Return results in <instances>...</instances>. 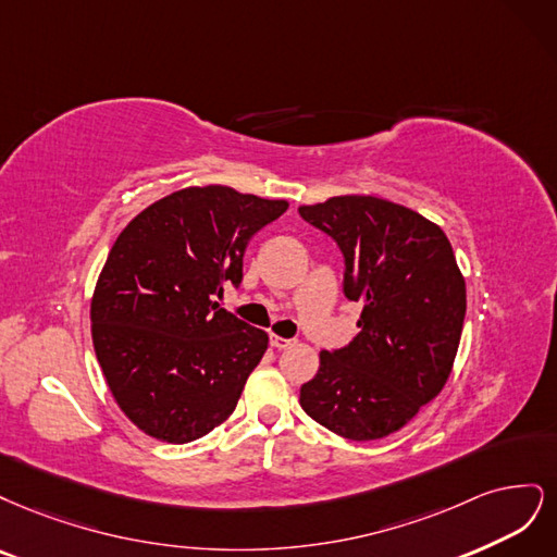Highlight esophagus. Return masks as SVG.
I'll return each mask as SVG.
<instances>
[{
	"label": "esophagus",
	"mask_w": 557,
	"mask_h": 557,
	"mask_svg": "<svg viewBox=\"0 0 557 557\" xmlns=\"http://www.w3.org/2000/svg\"><path fill=\"white\" fill-rule=\"evenodd\" d=\"M292 345H294V339H289V337L271 335V347H275V349H286V347H292Z\"/></svg>",
	"instance_id": "obj_1"
}]
</instances>
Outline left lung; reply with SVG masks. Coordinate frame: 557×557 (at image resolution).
Returning <instances> with one entry per match:
<instances>
[{"label":"left lung","mask_w":557,"mask_h":557,"mask_svg":"<svg viewBox=\"0 0 557 557\" xmlns=\"http://www.w3.org/2000/svg\"><path fill=\"white\" fill-rule=\"evenodd\" d=\"M345 259L343 292L363 302L349 345L321 351L300 407L331 433L382 440L433 400L451 372L465 321V280L444 231L374 196L298 208Z\"/></svg>","instance_id":"1"}]
</instances>
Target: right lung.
<instances>
[{"mask_svg":"<svg viewBox=\"0 0 557 557\" xmlns=\"http://www.w3.org/2000/svg\"><path fill=\"white\" fill-rule=\"evenodd\" d=\"M289 208L231 187H189L124 228L92 298V339L120 409L143 433L185 444L238 405L268 335L220 308L249 238Z\"/></svg>","mask_w":557,"mask_h":557,"instance_id":"1","label":"right lung"}]
</instances>
